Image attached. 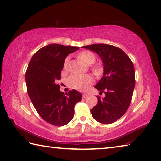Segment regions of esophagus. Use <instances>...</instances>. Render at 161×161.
<instances>
[{
  "label": "esophagus",
  "mask_w": 161,
  "mask_h": 161,
  "mask_svg": "<svg viewBox=\"0 0 161 161\" xmlns=\"http://www.w3.org/2000/svg\"><path fill=\"white\" fill-rule=\"evenodd\" d=\"M82 97H83V98H87L88 97V95L87 94V93H84L83 95H82Z\"/></svg>",
  "instance_id": "esophagus-1"
}]
</instances>
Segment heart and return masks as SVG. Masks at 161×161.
<instances>
[{
  "mask_svg": "<svg viewBox=\"0 0 161 161\" xmlns=\"http://www.w3.org/2000/svg\"><path fill=\"white\" fill-rule=\"evenodd\" d=\"M80 59L87 65L94 63L95 61V54L90 51L85 50L81 52L78 55ZM68 64V58H66L64 62V68L66 69ZM93 70L96 73L98 71L97 68H95ZM93 77L90 75H77L74 74L68 78V84L70 86L79 91H86L93 83Z\"/></svg>",
  "mask_w": 161,
  "mask_h": 161,
  "instance_id": "heart-1",
  "label": "heart"
}]
</instances>
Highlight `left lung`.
<instances>
[{
    "label": "left lung",
    "mask_w": 161,
    "mask_h": 161,
    "mask_svg": "<svg viewBox=\"0 0 161 161\" xmlns=\"http://www.w3.org/2000/svg\"><path fill=\"white\" fill-rule=\"evenodd\" d=\"M81 47L94 51L103 62V76L95 88L104 93L91 109L93 118L102 124H111L124 115L131 102L135 86V70L131 60L118 47L98 43Z\"/></svg>",
    "instance_id": "left-lung-1"
}]
</instances>
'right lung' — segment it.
<instances>
[{
  "instance_id": "add662e5",
  "label": "right lung",
  "mask_w": 161,
  "mask_h": 161,
  "mask_svg": "<svg viewBox=\"0 0 161 161\" xmlns=\"http://www.w3.org/2000/svg\"><path fill=\"white\" fill-rule=\"evenodd\" d=\"M80 47L52 43L39 49L30 61L25 73L27 90L37 113L44 120L57 126L70 122L74 107L82 99L76 90L65 94L57 82L66 57Z\"/></svg>"
}]
</instances>
